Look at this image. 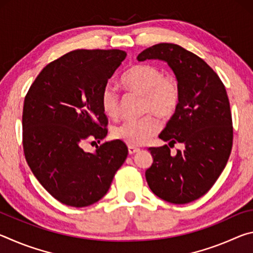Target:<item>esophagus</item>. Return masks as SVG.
I'll return each instance as SVG.
<instances>
[{"label": "esophagus", "instance_id": "esophagus-1", "mask_svg": "<svg viewBox=\"0 0 253 253\" xmlns=\"http://www.w3.org/2000/svg\"><path fill=\"white\" fill-rule=\"evenodd\" d=\"M138 152H139V148H137L135 146H128V153H129V155H132V154L138 153Z\"/></svg>", "mask_w": 253, "mask_h": 253}]
</instances>
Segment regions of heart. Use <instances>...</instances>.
I'll return each mask as SVG.
<instances>
[{
  "mask_svg": "<svg viewBox=\"0 0 253 253\" xmlns=\"http://www.w3.org/2000/svg\"><path fill=\"white\" fill-rule=\"evenodd\" d=\"M122 84L127 90L144 97L143 113H153L161 118H169L176 110L181 89L174 76L164 72L153 65H136L122 76ZM102 113L115 118L119 111V95L111 84L102 87L99 96ZM160 129V125L151 115L135 121H125L114 126L111 136L130 146L146 144Z\"/></svg>",
  "mask_w": 253,
  "mask_h": 253,
  "instance_id": "1",
  "label": "heart"
}]
</instances>
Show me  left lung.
Returning a JSON list of instances; mask_svg holds the SVG:
<instances>
[{
    "label": "left lung",
    "mask_w": 253,
    "mask_h": 253,
    "mask_svg": "<svg viewBox=\"0 0 253 253\" xmlns=\"http://www.w3.org/2000/svg\"><path fill=\"white\" fill-rule=\"evenodd\" d=\"M168 62L179 84L176 110L160 138L184 145L170 154L168 145L149 147L153 164L146 172L149 188L158 198L185 204L203 196L224 169L233 142L232 116L223 83L203 59L173 43H158L137 55L138 61Z\"/></svg>",
    "instance_id": "1"
}]
</instances>
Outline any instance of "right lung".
Returning a JSON list of instances; mask_svg holds the SVG:
<instances>
[{"label":"right lung","instance_id":"1","mask_svg":"<svg viewBox=\"0 0 253 253\" xmlns=\"http://www.w3.org/2000/svg\"><path fill=\"white\" fill-rule=\"evenodd\" d=\"M125 51L75 50L46 65L25 96L22 115L25 160L49 193L69 207L104 198L128 148L111 140L84 152V140L100 142L107 119L99 96Z\"/></svg>","mask_w":253,"mask_h":253}]
</instances>
